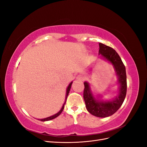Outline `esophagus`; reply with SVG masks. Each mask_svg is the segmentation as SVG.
<instances>
[{"mask_svg": "<svg viewBox=\"0 0 147 147\" xmlns=\"http://www.w3.org/2000/svg\"><path fill=\"white\" fill-rule=\"evenodd\" d=\"M76 80L79 81H83L84 80V77L82 75H78L76 77Z\"/></svg>", "mask_w": 147, "mask_h": 147, "instance_id": "34e87169", "label": "esophagus"}]
</instances>
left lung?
Wrapping results in <instances>:
<instances>
[{"label": "left lung", "mask_w": 147, "mask_h": 147, "mask_svg": "<svg viewBox=\"0 0 147 147\" xmlns=\"http://www.w3.org/2000/svg\"><path fill=\"white\" fill-rule=\"evenodd\" d=\"M99 54L102 58L113 65L119 84V94L112 100L104 101L95 98L91 92L90 84L84 82L83 98L87 110L91 115L99 118L108 117L114 114L123 104L126 95L127 81L126 68L118 53L112 48L99 43Z\"/></svg>", "instance_id": "left-lung-1"}]
</instances>
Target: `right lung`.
<instances>
[{"instance_id":"1","label":"right lung","mask_w":147,"mask_h":147,"mask_svg":"<svg viewBox=\"0 0 147 147\" xmlns=\"http://www.w3.org/2000/svg\"><path fill=\"white\" fill-rule=\"evenodd\" d=\"M72 83H73L72 82H70V83L69 84V86H68L67 88V90H66V96H65V102L64 103L63 107H62V108H61V109L60 110L59 112H57V113H56V114H55V115H52V116H51V117H48V118H43V119H38V120H40V121H50V120H51V119H54V118L57 117H58L59 115L62 113V112H63V110H64V105H65V102H66V100H67V96H68V95H69V91H70V88H71V86H72Z\"/></svg>"}]
</instances>
